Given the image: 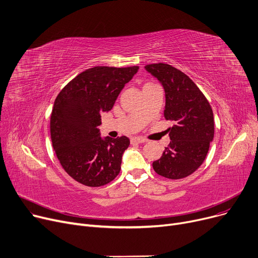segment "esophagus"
<instances>
[{
	"label": "esophagus",
	"instance_id": "obj_1",
	"mask_svg": "<svg viewBox=\"0 0 258 258\" xmlns=\"http://www.w3.org/2000/svg\"><path fill=\"white\" fill-rule=\"evenodd\" d=\"M146 142V139L144 138H140V137H135L131 139V143L132 144H137V143H144Z\"/></svg>",
	"mask_w": 258,
	"mask_h": 258
}]
</instances>
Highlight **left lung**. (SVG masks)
<instances>
[{"mask_svg": "<svg viewBox=\"0 0 258 258\" xmlns=\"http://www.w3.org/2000/svg\"><path fill=\"white\" fill-rule=\"evenodd\" d=\"M145 69L163 85L164 117L174 122L168 128L171 141L153 167L167 179L186 178L202 165L208 154L214 136L211 105L199 87L177 68L158 62L145 66Z\"/></svg>", "mask_w": 258, "mask_h": 258, "instance_id": "8db88e82", "label": "left lung"}]
</instances>
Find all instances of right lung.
<instances>
[{
    "label": "right lung",
    "instance_id": "1",
    "mask_svg": "<svg viewBox=\"0 0 258 258\" xmlns=\"http://www.w3.org/2000/svg\"><path fill=\"white\" fill-rule=\"evenodd\" d=\"M138 69V66L91 68L68 83L54 101L52 145L64 171L78 183L99 187L118 175L130 139L122 136L103 140L97 126L101 123L100 113L111 110Z\"/></svg>",
    "mask_w": 258,
    "mask_h": 258
}]
</instances>
